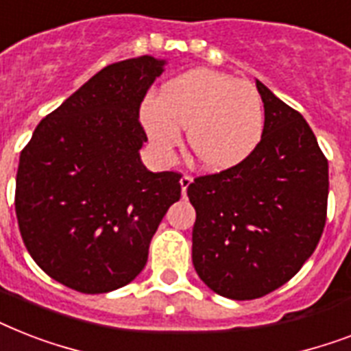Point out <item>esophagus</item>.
Returning a JSON list of instances; mask_svg holds the SVG:
<instances>
[{"label": "esophagus", "instance_id": "esophagus-1", "mask_svg": "<svg viewBox=\"0 0 351 351\" xmlns=\"http://www.w3.org/2000/svg\"><path fill=\"white\" fill-rule=\"evenodd\" d=\"M191 182H193V178L189 175H184L180 178V186H182V195H186V191H187V187L191 186Z\"/></svg>", "mask_w": 351, "mask_h": 351}]
</instances>
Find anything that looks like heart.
Instances as JSON below:
<instances>
[{
	"label": "heart",
	"instance_id": "obj_1",
	"mask_svg": "<svg viewBox=\"0 0 351 351\" xmlns=\"http://www.w3.org/2000/svg\"><path fill=\"white\" fill-rule=\"evenodd\" d=\"M140 117L154 149L169 156L187 129V145L208 171L242 164L261 143L264 106L255 85L211 69H195L145 96Z\"/></svg>",
	"mask_w": 351,
	"mask_h": 351
}]
</instances>
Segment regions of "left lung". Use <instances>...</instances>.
Instances as JSON below:
<instances>
[{"label":"left lung","mask_w":351,"mask_h":351,"mask_svg":"<svg viewBox=\"0 0 351 351\" xmlns=\"http://www.w3.org/2000/svg\"><path fill=\"white\" fill-rule=\"evenodd\" d=\"M261 143L231 169L195 178L193 266L215 293L251 300L297 275L326 224L328 160L300 112L256 80Z\"/></svg>","instance_id":"8db88e82"}]
</instances>
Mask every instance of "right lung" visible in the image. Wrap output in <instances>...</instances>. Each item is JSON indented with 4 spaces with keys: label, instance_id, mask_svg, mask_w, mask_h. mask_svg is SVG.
Returning <instances> with one entry per match:
<instances>
[{
    "label": "right lung",
    "instance_id": "right-lung-1",
    "mask_svg": "<svg viewBox=\"0 0 351 351\" xmlns=\"http://www.w3.org/2000/svg\"><path fill=\"white\" fill-rule=\"evenodd\" d=\"M165 60L112 63L47 114L19 156L16 217L43 271L82 293H107L143 269L180 175L151 173L138 112Z\"/></svg>",
    "mask_w": 351,
    "mask_h": 351
}]
</instances>
